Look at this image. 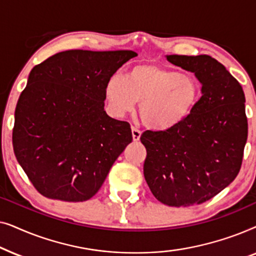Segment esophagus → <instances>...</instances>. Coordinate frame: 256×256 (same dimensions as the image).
Instances as JSON below:
<instances>
[{"mask_svg":"<svg viewBox=\"0 0 256 256\" xmlns=\"http://www.w3.org/2000/svg\"><path fill=\"white\" fill-rule=\"evenodd\" d=\"M132 141L138 142L140 141V138H141V132L138 130V128H132Z\"/></svg>","mask_w":256,"mask_h":256,"instance_id":"34e87169","label":"esophagus"}]
</instances>
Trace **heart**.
Here are the masks:
<instances>
[{
  "label": "heart",
  "instance_id": "b5f03b06",
  "mask_svg": "<svg viewBox=\"0 0 256 256\" xmlns=\"http://www.w3.org/2000/svg\"><path fill=\"white\" fill-rule=\"evenodd\" d=\"M104 98L114 116H124L140 102V115L148 127L171 130L194 114L200 99V84L190 73L141 62L128 70L126 79L110 78Z\"/></svg>",
  "mask_w": 256,
  "mask_h": 256
}]
</instances>
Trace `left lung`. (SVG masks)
<instances>
[{"instance_id": "obj_1", "label": "left lung", "mask_w": 256, "mask_h": 256, "mask_svg": "<svg viewBox=\"0 0 256 256\" xmlns=\"http://www.w3.org/2000/svg\"><path fill=\"white\" fill-rule=\"evenodd\" d=\"M166 59L194 73L202 98L178 128L143 132V174L163 204H202L228 186L240 171L248 134L244 94L225 66L208 54H171Z\"/></svg>"}]
</instances>
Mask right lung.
<instances>
[{"mask_svg": "<svg viewBox=\"0 0 256 256\" xmlns=\"http://www.w3.org/2000/svg\"><path fill=\"white\" fill-rule=\"evenodd\" d=\"M132 50H68L31 70L15 110L14 152L44 197L85 202L132 141L128 122L108 116L104 86Z\"/></svg>", "mask_w": 256, "mask_h": 256, "instance_id": "1", "label": "right lung"}]
</instances>
